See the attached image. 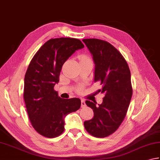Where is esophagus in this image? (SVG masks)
<instances>
[{"instance_id": "34e87169", "label": "esophagus", "mask_w": 160, "mask_h": 160, "mask_svg": "<svg viewBox=\"0 0 160 160\" xmlns=\"http://www.w3.org/2000/svg\"><path fill=\"white\" fill-rule=\"evenodd\" d=\"M81 107H86V102H85V100L83 99H81Z\"/></svg>"}]
</instances>
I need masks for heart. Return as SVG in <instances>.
<instances>
[{
    "label": "heart",
    "instance_id": "1",
    "mask_svg": "<svg viewBox=\"0 0 160 160\" xmlns=\"http://www.w3.org/2000/svg\"><path fill=\"white\" fill-rule=\"evenodd\" d=\"M81 59H86V56H82V57H81Z\"/></svg>",
    "mask_w": 160,
    "mask_h": 160
}]
</instances>
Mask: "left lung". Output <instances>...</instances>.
<instances>
[{
	"label": "left lung",
	"instance_id": "obj_1",
	"mask_svg": "<svg viewBox=\"0 0 160 160\" xmlns=\"http://www.w3.org/2000/svg\"><path fill=\"white\" fill-rule=\"evenodd\" d=\"M82 41L95 63L94 81L101 83L98 91L104 94L98 106L97 102L86 101L94 117L84 122V127L92 136L106 137L117 130L127 113L132 95L130 71L122 54L110 43L98 39Z\"/></svg>",
	"mask_w": 160,
	"mask_h": 160
}]
</instances>
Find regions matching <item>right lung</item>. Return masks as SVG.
Here are the masks:
<instances>
[{"instance_id": "right-lung-1", "label": "right lung", "mask_w": 160, "mask_h": 160, "mask_svg": "<svg viewBox=\"0 0 160 160\" xmlns=\"http://www.w3.org/2000/svg\"><path fill=\"white\" fill-rule=\"evenodd\" d=\"M83 47L78 39H51L30 62L24 78L23 99L32 127L45 137L61 135L65 129L66 116L81 107L79 98H61L53 88L58 83L64 62Z\"/></svg>"}]
</instances>
